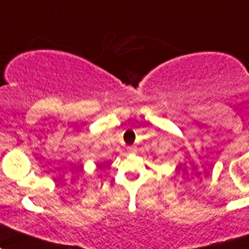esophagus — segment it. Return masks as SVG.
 I'll return each instance as SVG.
<instances>
[{
	"label": "esophagus",
	"mask_w": 249,
	"mask_h": 249,
	"mask_svg": "<svg viewBox=\"0 0 249 249\" xmlns=\"http://www.w3.org/2000/svg\"><path fill=\"white\" fill-rule=\"evenodd\" d=\"M127 151H129V152H135V151H136V147H135V146H129V147H127Z\"/></svg>",
	"instance_id": "obj_1"
}]
</instances>
